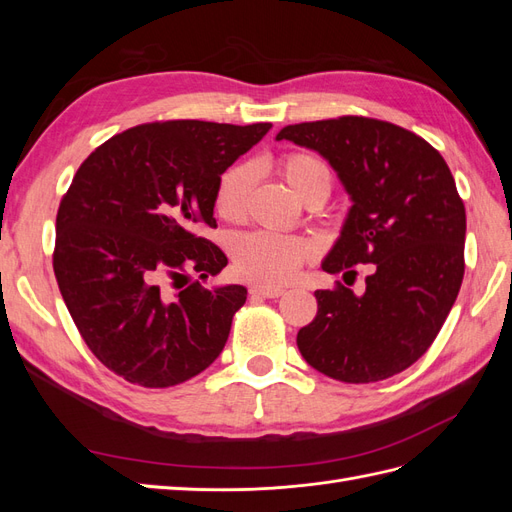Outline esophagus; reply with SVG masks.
Here are the masks:
<instances>
[{"mask_svg": "<svg viewBox=\"0 0 512 512\" xmlns=\"http://www.w3.org/2000/svg\"><path fill=\"white\" fill-rule=\"evenodd\" d=\"M250 294H258L265 299H277L284 294V288H271V286H250Z\"/></svg>", "mask_w": 512, "mask_h": 512, "instance_id": "esophagus-1", "label": "esophagus"}]
</instances>
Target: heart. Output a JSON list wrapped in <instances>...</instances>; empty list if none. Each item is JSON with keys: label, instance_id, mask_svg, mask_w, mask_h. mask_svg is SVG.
Returning a JSON list of instances; mask_svg holds the SVG:
<instances>
[{"label": "heart", "instance_id": "obj_1", "mask_svg": "<svg viewBox=\"0 0 512 512\" xmlns=\"http://www.w3.org/2000/svg\"><path fill=\"white\" fill-rule=\"evenodd\" d=\"M280 175L297 198H305L309 190H329L331 173L314 156L290 153L280 160ZM256 181L252 164H237L228 168L215 192V211L228 222H237L245 215ZM230 256L235 271L245 280L262 286H282L294 280L303 262L312 256V245L297 237L273 235V232H245L230 245Z\"/></svg>", "mask_w": 512, "mask_h": 512}]
</instances>
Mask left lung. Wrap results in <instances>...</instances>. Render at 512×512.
<instances>
[{
	"label": "left lung",
	"mask_w": 512,
	"mask_h": 512,
	"mask_svg": "<svg viewBox=\"0 0 512 512\" xmlns=\"http://www.w3.org/2000/svg\"><path fill=\"white\" fill-rule=\"evenodd\" d=\"M318 151L352 207L322 269L374 265L363 294L316 290L318 314L297 335L303 359L342 382H378L427 352L463 280L466 207L444 158L389 121L337 117L275 136Z\"/></svg>",
	"instance_id": "left-lung-1"
}]
</instances>
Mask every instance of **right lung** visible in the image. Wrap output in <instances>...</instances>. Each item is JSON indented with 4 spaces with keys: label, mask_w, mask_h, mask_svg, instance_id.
<instances>
[{
    "label": "right lung",
    "mask_w": 512,
    "mask_h": 512,
    "mask_svg": "<svg viewBox=\"0 0 512 512\" xmlns=\"http://www.w3.org/2000/svg\"><path fill=\"white\" fill-rule=\"evenodd\" d=\"M269 130L143 123L76 170L57 211L53 269L85 344L123 380L166 389L220 356L247 290L203 286L228 265L203 232L215 228L222 173Z\"/></svg>",
    "instance_id": "right-lung-1"
}]
</instances>
